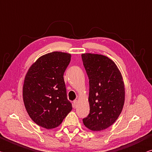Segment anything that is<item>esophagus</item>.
Masks as SVG:
<instances>
[{"mask_svg": "<svg viewBox=\"0 0 152 152\" xmlns=\"http://www.w3.org/2000/svg\"><path fill=\"white\" fill-rule=\"evenodd\" d=\"M77 106H78V100H74L73 102V107L74 108H76Z\"/></svg>", "mask_w": 152, "mask_h": 152, "instance_id": "esophagus-1", "label": "esophagus"}]
</instances>
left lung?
<instances>
[{
    "instance_id": "left-lung-1",
    "label": "left lung",
    "mask_w": 152,
    "mask_h": 152,
    "mask_svg": "<svg viewBox=\"0 0 152 152\" xmlns=\"http://www.w3.org/2000/svg\"><path fill=\"white\" fill-rule=\"evenodd\" d=\"M89 79L90 114L83 118L84 126L101 131L114 124L122 112L125 100L123 78L115 63L107 56L82 54Z\"/></svg>"
}]
</instances>
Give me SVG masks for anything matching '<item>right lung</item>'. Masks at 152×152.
<instances>
[{
  "instance_id": "obj_1",
  "label": "right lung",
  "mask_w": 152,
  "mask_h": 152,
  "mask_svg": "<svg viewBox=\"0 0 152 152\" xmlns=\"http://www.w3.org/2000/svg\"><path fill=\"white\" fill-rule=\"evenodd\" d=\"M71 55L52 52L40 57L27 72L23 100L30 118L42 128L58 126L72 106L68 100L64 73Z\"/></svg>"
}]
</instances>
